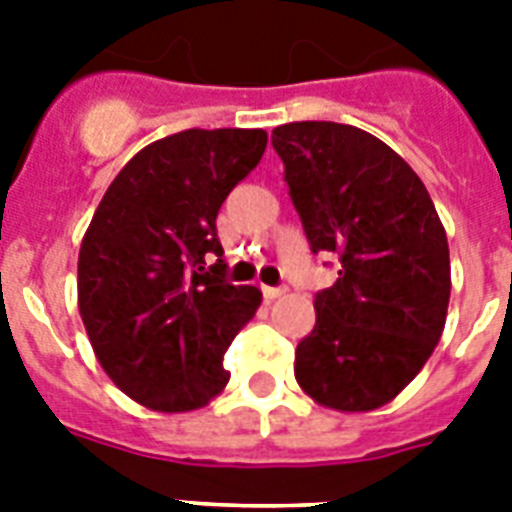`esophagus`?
<instances>
[{
    "mask_svg": "<svg viewBox=\"0 0 512 512\" xmlns=\"http://www.w3.org/2000/svg\"><path fill=\"white\" fill-rule=\"evenodd\" d=\"M284 292H287V289H284V287H263L265 300H276V297H281V295H284Z\"/></svg>",
    "mask_w": 512,
    "mask_h": 512,
    "instance_id": "esophagus-1",
    "label": "esophagus"
}]
</instances>
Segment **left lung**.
<instances>
[{
  "mask_svg": "<svg viewBox=\"0 0 512 512\" xmlns=\"http://www.w3.org/2000/svg\"><path fill=\"white\" fill-rule=\"evenodd\" d=\"M271 140L311 252L340 265L335 284L316 292L295 377L316 404L372 412L441 340L452 292L444 225L417 172L369 132L292 122Z\"/></svg>",
  "mask_w": 512,
  "mask_h": 512,
  "instance_id": "obj_1",
  "label": "left lung"
}]
</instances>
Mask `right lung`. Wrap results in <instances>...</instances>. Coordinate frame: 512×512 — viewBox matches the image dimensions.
<instances>
[{
  "mask_svg": "<svg viewBox=\"0 0 512 512\" xmlns=\"http://www.w3.org/2000/svg\"><path fill=\"white\" fill-rule=\"evenodd\" d=\"M265 146V130L156 140L124 164L84 233L76 287L92 350L154 412L201 409L228 385L225 350L263 292L225 281L215 220Z\"/></svg>",
  "mask_w": 512,
  "mask_h": 512,
  "instance_id": "obj_1",
  "label": "right lung"
}]
</instances>
